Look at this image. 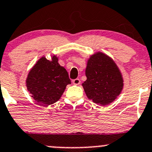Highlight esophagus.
Returning a JSON list of instances; mask_svg holds the SVG:
<instances>
[{
  "label": "esophagus",
  "instance_id": "34e87169",
  "mask_svg": "<svg viewBox=\"0 0 152 152\" xmlns=\"http://www.w3.org/2000/svg\"><path fill=\"white\" fill-rule=\"evenodd\" d=\"M80 82H81V81L79 79H74V80H73V85H79V84H80Z\"/></svg>",
  "mask_w": 152,
  "mask_h": 152
}]
</instances>
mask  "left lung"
<instances>
[{"mask_svg": "<svg viewBox=\"0 0 152 152\" xmlns=\"http://www.w3.org/2000/svg\"><path fill=\"white\" fill-rule=\"evenodd\" d=\"M87 80L82 84L86 95L93 102L105 106L113 102L123 89L124 80L113 59L103 53H96L87 62Z\"/></svg>", "mask_w": 152, "mask_h": 152, "instance_id": "8db88e82", "label": "left lung"}]
</instances>
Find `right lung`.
<instances>
[{
  "label": "right lung",
  "mask_w": 152,
  "mask_h": 152,
  "mask_svg": "<svg viewBox=\"0 0 152 152\" xmlns=\"http://www.w3.org/2000/svg\"><path fill=\"white\" fill-rule=\"evenodd\" d=\"M65 67L58 63V58L50 61L42 57L28 73L26 87L31 97L41 105H50L57 102L70 84Z\"/></svg>",
  "instance_id": "add662e5"
}]
</instances>
